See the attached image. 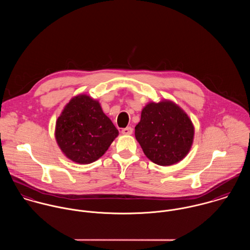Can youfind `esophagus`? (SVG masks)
<instances>
[{"label":"esophagus","instance_id":"obj_1","mask_svg":"<svg viewBox=\"0 0 250 250\" xmlns=\"http://www.w3.org/2000/svg\"><path fill=\"white\" fill-rule=\"evenodd\" d=\"M121 133H122L123 135H127V136H130V135H132V134H133V128H131V127H127V128H124V129H122Z\"/></svg>","mask_w":250,"mask_h":250}]
</instances>
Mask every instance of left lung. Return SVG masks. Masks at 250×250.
I'll return each instance as SVG.
<instances>
[{
	"label": "left lung",
	"instance_id": "8db88e82",
	"mask_svg": "<svg viewBox=\"0 0 250 250\" xmlns=\"http://www.w3.org/2000/svg\"><path fill=\"white\" fill-rule=\"evenodd\" d=\"M135 136L145 156L162 167L182 161L189 152L194 126L182 107L170 100L149 102L142 110Z\"/></svg>",
	"mask_w": 250,
	"mask_h": 250
}]
</instances>
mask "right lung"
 I'll return each instance as SVG.
<instances>
[{"instance_id": "add662e5", "label": "right lung", "mask_w": 250, "mask_h": 250, "mask_svg": "<svg viewBox=\"0 0 250 250\" xmlns=\"http://www.w3.org/2000/svg\"><path fill=\"white\" fill-rule=\"evenodd\" d=\"M118 136L99 101L86 94L73 97L58 117L55 138L72 162L87 165L97 161Z\"/></svg>"}]
</instances>
